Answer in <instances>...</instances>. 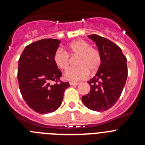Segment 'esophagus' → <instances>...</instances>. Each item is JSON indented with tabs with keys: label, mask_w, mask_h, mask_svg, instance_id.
<instances>
[{
	"label": "esophagus",
	"mask_w": 145,
	"mask_h": 145,
	"mask_svg": "<svg viewBox=\"0 0 145 145\" xmlns=\"http://www.w3.org/2000/svg\"><path fill=\"white\" fill-rule=\"evenodd\" d=\"M70 86H77L78 85L79 83H78V82H77V83H75V82H70Z\"/></svg>",
	"instance_id": "34e87169"
}]
</instances>
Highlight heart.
<instances>
[{
  "label": "heart",
  "instance_id": "obj_1",
  "mask_svg": "<svg viewBox=\"0 0 145 145\" xmlns=\"http://www.w3.org/2000/svg\"><path fill=\"white\" fill-rule=\"evenodd\" d=\"M68 52L70 54L78 55L76 64L77 67L69 69L65 73V78L69 81H78L86 78L89 70L95 72L98 70L102 62L100 53L98 50L91 48L88 42L79 39L72 41L68 46ZM54 62L59 69L65 70L69 67L70 59L65 51L59 48L56 51L53 57Z\"/></svg>",
  "mask_w": 145,
  "mask_h": 145
}]
</instances>
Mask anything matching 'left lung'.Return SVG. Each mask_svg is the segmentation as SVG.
<instances>
[{
  "instance_id": "8db88e82",
  "label": "left lung",
  "mask_w": 145,
  "mask_h": 145,
  "mask_svg": "<svg viewBox=\"0 0 145 145\" xmlns=\"http://www.w3.org/2000/svg\"><path fill=\"white\" fill-rule=\"evenodd\" d=\"M88 38L97 45L102 62L95 76L88 81L91 90L82 97L84 105L91 110L102 112L118 100L128 76L127 59L120 47L97 35Z\"/></svg>"
}]
</instances>
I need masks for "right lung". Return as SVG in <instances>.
I'll use <instances>...</instances> for the list:
<instances>
[{
    "instance_id": "obj_1",
    "label": "right lung",
    "mask_w": 145,
    "mask_h": 145,
    "mask_svg": "<svg viewBox=\"0 0 145 145\" xmlns=\"http://www.w3.org/2000/svg\"><path fill=\"white\" fill-rule=\"evenodd\" d=\"M59 40L43 39L27 46L19 59L17 78L23 99L30 108L40 114L54 112L61 105L68 82H57L61 72L54 54Z\"/></svg>"
}]
</instances>
